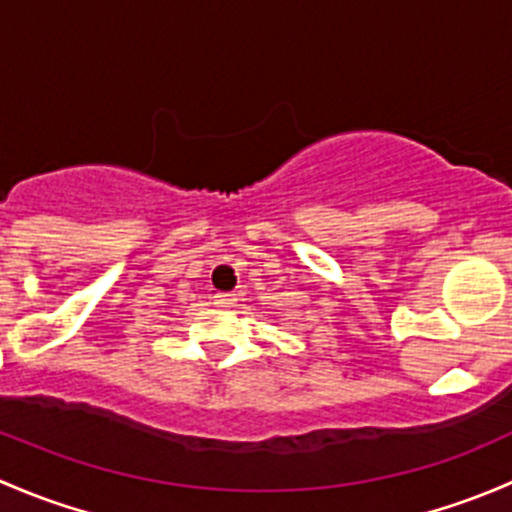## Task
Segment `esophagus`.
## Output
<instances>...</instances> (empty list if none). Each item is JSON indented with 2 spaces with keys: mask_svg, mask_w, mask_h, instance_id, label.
Listing matches in <instances>:
<instances>
[{
  "mask_svg": "<svg viewBox=\"0 0 512 512\" xmlns=\"http://www.w3.org/2000/svg\"><path fill=\"white\" fill-rule=\"evenodd\" d=\"M215 304H218V307H232V304H235V294L218 292L215 294Z\"/></svg>",
  "mask_w": 512,
  "mask_h": 512,
  "instance_id": "1",
  "label": "esophagus"
}]
</instances>
